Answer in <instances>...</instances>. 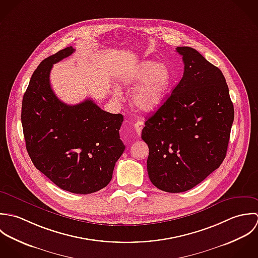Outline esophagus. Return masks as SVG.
<instances>
[{"instance_id":"1","label":"esophagus","mask_w":258,"mask_h":258,"mask_svg":"<svg viewBox=\"0 0 258 258\" xmlns=\"http://www.w3.org/2000/svg\"><path fill=\"white\" fill-rule=\"evenodd\" d=\"M134 127L138 134V136L140 137L141 134H142V131H143V127H144V122L143 121H137L135 124H134Z\"/></svg>"}]
</instances>
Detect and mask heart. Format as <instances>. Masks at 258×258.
<instances>
[{"label": "heart", "instance_id": "heart-1", "mask_svg": "<svg viewBox=\"0 0 258 258\" xmlns=\"http://www.w3.org/2000/svg\"><path fill=\"white\" fill-rule=\"evenodd\" d=\"M122 85L134 87L131 102L134 107L144 112H152L161 106L172 82L169 68L154 60H143L120 77Z\"/></svg>", "mask_w": 258, "mask_h": 258}]
</instances>
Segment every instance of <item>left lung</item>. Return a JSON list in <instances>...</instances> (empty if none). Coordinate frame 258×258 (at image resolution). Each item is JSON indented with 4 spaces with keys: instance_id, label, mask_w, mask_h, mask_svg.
I'll return each mask as SVG.
<instances>
[{
    "instance_id": "obj_1",
    "label": "left lung",
    "mask_w": 258,
    "mask_h": 258,
    "mask_svg": "<svg viewBox=\"0 0 258 258\" xmlns=\"http://www.w3.org/2000/svg\"><path fill=\"white\" fill-rule=\"evenodd\" d=\"M176 52L184 62L182 79L142 132L150 179L172 194L191 189L220 166L234 118L221 71L192 48Z\"/></svg>"
}]
</instances>
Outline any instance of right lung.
I'll list each match as a JSON object with an SVG mask.
<instances>
[{
	"mask_svg": "<svg viewBox=\"0 0 258 258\" xmlns=\"http://www.w3.org/2000/svg\"><path fill=\"white\" fill-rule=\"evenodd\" d=\"M73 47L45 58L34 72L22 103L26 148L34 165L59 188L80 195L99 191L112 177L125 147L119 139L123 120L88 99L70 105L52 92V64Z\"/></svg>",
	"mask_w": 258,
	"mask_h": 258,
	"instance_id": "add662e5",
	"label": "right lung"
}]
</instances>
